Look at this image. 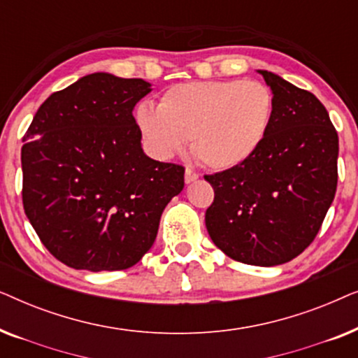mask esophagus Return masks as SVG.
Wrapping results in <instances>:
<instances>
[{"instance_id":"obj_1","label":"esophagus","mask_w":358,"mask_h":358,"mask_svg":"<svg viewBox=\"0 0 358 358\" xmlns=\"http://www.w3.org/2000/svg\"><path fill=\"white\" fill-rule=\"evenodd\" d=\"M199 179V174L195 173V171H192L190 168L185 169V174H184V180L185 184H190V182H195V180Z\"/></svg>"}]
</instances>
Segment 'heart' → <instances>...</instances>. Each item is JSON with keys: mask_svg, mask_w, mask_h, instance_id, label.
Segmentation results:
<instances>
[{"mask_svg": "<svg viewBox=\"0 0 358 358\" xmlns=\"http://www.w3.org/2000/svg\"><path fill=\"white\" fill-rule=\"evenodd\" d=\"M134 117L155 158H174L190 138L200 163L224 171L262 146L273 119V96L259 81L180 83L161 96L158 109L140 102Z\"/></svg>", "mask_w": 358, "mask_h": 358, "instance_id": "b5f03b06", "label": "heart"}]
</instances>
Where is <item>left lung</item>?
<instances>
[{
  "instance_id": "1",
  "label": "left lung",
  "mask_w": 358,
  "mask_h": 358,
  "mask_svg": "<svg viewBox=\"0 0 358 358\" xmlns=\"http://www.w3.org/2000/svg\"><path fill=\"white\" fill-rule=\"evenodd\" d=\"M273 96V119L256 155L205 179L213 203L205 224L234 261L271 267L295 259L320 231L337 187L339 138L310 91L257 70Z\"/></svg>"
}]
</instances>
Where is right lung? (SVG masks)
Returning a JSON list of instances; mask_svg holds the SVG:
<instances>
[{
  "instance_id": "obj_1",
  "label": "right lung",
  "mask_w": 358,
  "mask_h": 358,
  "mask_svg": "<svg viewBox=\"0 0 358 358\" xmlns=\"http://www.w3.org/2000/svg\"><path fill=\"white\" fill-rule=\"evenodd\" d=\"M145 80L92 73L38 107L21 150L22 203L52 256L78 271L135 266L161 213L184 189V168L148 158L134 107Z\"/></svg>"
}]
</instances>
